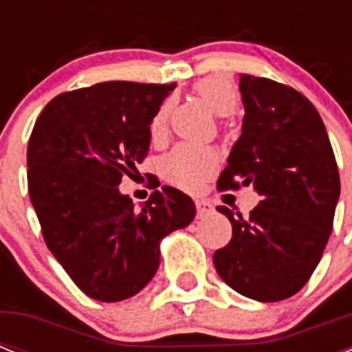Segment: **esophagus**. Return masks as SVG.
<instances>
[{"label":"esophagus","mask_w":352,"mask_h":352,"mask_svg":"<svg viewBox=\"0 0 352 352\" xmlns=\"http://www.w3.org/2000/svg\"><path fill=\"white\" fill-rule=\"evenodd\" d=\"M195 208H197L199 217H203V215H208L214 212V206H212L208 201H195Z\"/></svg>","instance_id":"obj_1"}]
</instances>
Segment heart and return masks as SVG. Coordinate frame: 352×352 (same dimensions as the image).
I'll return each instance as SVG.
<instances>
[{
    "mask_svg": "<svg viewBox=\"0 0 352 352\" xmlns=\"http://www.w3.org/2000/svg\"><path fill=\"white\" fill-rule=\"evenodd\" d=\"M193 91L206 102V106L217 117H232L239 106L237 89L230 80L223 78V76L201 78L193 85ZM166 120H168V104L160 107L151 118V124H149L151 138H160L164 135ZM215 168H217V155L210 148L181 144L164 157V171L168 179L181 188H188V190L197 188Z\"/></svg>",
    "mask_w": 352,
    "mask_h": 352,
    "instance_id": "obj_1",
    "label": "heart"
}]
</instances>
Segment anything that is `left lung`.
Instances as JSON below:
<instances>
[{
  "mask_svg": "<svg viewBox=\"0 0 352 352\" xmlns=\"http://www.w3.org/2000/svg\"><path fill=\"white\" fill-rule=\"evenodd\" d=\"M243 131L221 171L219 190L254 184L248 217L217 206L232 239L214 254L221 279L257 301L287 300L322 259L340 197V173L323 120L289 85L241 74Z\"/></svg>",
  "mask_w": 352,
  "mask_h": 352,
  "instance_id": "1",
  "label": "left lung"
}]
</instances>
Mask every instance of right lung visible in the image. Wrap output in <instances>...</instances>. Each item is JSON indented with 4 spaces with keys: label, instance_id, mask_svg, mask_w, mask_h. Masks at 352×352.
I'll return each mask as SVG.
<instances>
[{
    "label": "right lung",
    "instance_id": "obj_1",
    "mask_svg": "<svg viewBox=\"0 0 352 352\" xmlns=\"http://www.w3.org/2000/svg\"><path fill=\"white\" fill-rule=\"evenodd\" d=\"M175 84L102 82L54 96L27 148L30 203L45 245L84 294L122 301L151 281L160 241L195 217L173 186L137 210L118 192L149 149V124Z\"/></svg>",
    "mask_w": 352,
    "mask_h": 352
}]
</instances>
